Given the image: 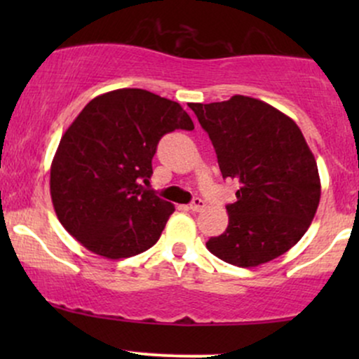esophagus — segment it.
I'll return each instance as SVG.
<instances>
[{
  "instance_id": "obj_1",
  "label": "esophagus",
  "mask_w": 359,
  "mask_h": 359,
  "mask_svg": "<svg viewBox=\"0 0 359 359\" xmlns=\"http://www.w3.org/2000/svg\"><path fill=\"white\" fill-rule=\"evenodd\" d=\"M204 208H205V203L203 199H201V197H196V199H194L191 203V205H189V209H191V211H194V212L203 211Z\"/></svg>"
}]
</instances>
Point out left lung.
Returning a JSON list of instances; mask_svg holds the SVG:
<instances>
[{"label":"left lung","instance_id":"8db88e82","mask_svg":"<svg viewBox=\"0 0 359 359\" xmlns=\"http://www.w3.org/2000/svg\"><path fill=\"white\" fill-rule=\"evenodd\" d=\"M208 131L224 179L240 182L228 228L205 246L250 269L283 255L314 219L320 199L317 163L300 128L273 106L248 96L189 102Z\"/></svg>","mask_w":359,"mask_h":359}]
</instances>
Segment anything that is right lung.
<instances>
[{"instance_id":"add662e5","label":"right lung","mask_w":359,"mask_h":359,"mask_svg":"<svg viewBox=\"0 0 359 359\" xmlns=\"http://www.w3.org/2000/svg\"><path fill=\"white\" fill-rule=\"evenodd\" d=\"M174 130H194L179 102L128 88L94 97L65 130L50 196L60 224L84 248L119 259L158 241L175 208L145 185L160 138Z\"/></svg>"}]
</instances>
